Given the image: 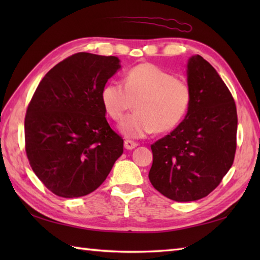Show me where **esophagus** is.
<instances>
[{"label":"esophagus","mask_w":260,"mask_h":260,"mask_svg":"<svg viewBox=\"0 0 260 260\" xmlns=\"http://www.w3.org/2000/svg\"><path fill=\"white\" fill-rule=\"evenodd\" d=\"M137 145H139L137 143H135L133 141H129V140H126L124 142V146L126 150H133V148H135Z\"/></svg>","instance_id":"34e87169"}]
</instances>
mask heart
<instances>
[{"label": "heart", "mask_w": 260, "mask_h": 260, "mask_svg": "<svg viewBox=\"0 0 260 260\" xmlns=\"http://www.w3.org/2000/svg\"><path fill=\"white\" fill-rule=\"evenodd\" d=\"M191 88L181 78L152 63H141L125 76V85L110 81L102 91V102L109 117L119 121L133 107L120 131L129 139H142L153 132L173 129L184 118L191 104Z\"/></svg>", "instance_id": "heart-1"}]
</instances>
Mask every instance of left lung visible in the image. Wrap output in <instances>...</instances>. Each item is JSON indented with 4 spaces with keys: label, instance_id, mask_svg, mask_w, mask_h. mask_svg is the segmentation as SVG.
<instances>
[{
    "label": "left lung",
    "instance_id": "obj_1",
    "mask_svg": "<svg viewBox=\"0 0 260 260\" xmlns=\"http://www.w3.org/2000/svg\"><path fill=\"white\" fill-rule=\"evenodd\" d=\"M191 104L174 131L151 145L152 185L171 200L196 201L217 187L234 163L237 147L235 99L201 56L187 62Z\"/></svg>",
    "mask_w": 260,
    "mask_h": 260
}]
</instances>
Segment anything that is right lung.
<instances>
[{
    "mask_svg": "<svg viewBox=\"0 0 260 260\" xmlns=\"http://www.w3.org/2000/svg\"><path fill=\"white\" fill-rule=\"evenodd\" d=\"M119 68L117 57L75 53L49 70L33 93L24 119L26 156L58 197L95 191L123 154L124 141L110 128L102 102Z\"/></svg>",
    "mask_w": 260,
    "mask_h": 260,
    "instance_id": "add662e5",
    "label": "right lung"
}]
</instances>
